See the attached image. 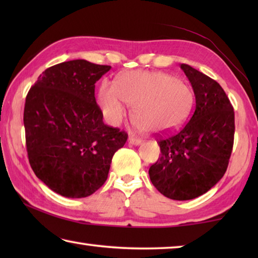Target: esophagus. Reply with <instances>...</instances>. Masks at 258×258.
Returning <instances> with one entry per match:
<instances>
[{"label": "esophagus", "instance_id": "esophagus-1", "mask_svg": "<svg viewBox=\"0 0 258 258\" xmlns=\"http://www.w3.org/2000/svg\"><path fill=\"white\" fill-rule=\"evenodd\" d=\"M141 142H142L141 139L135 138V137H133V135H131V137L128 138V143L132 146H139V145H141Z\"/></svg>", "mask_w": 258, "mask_h": 258}]
</instances>
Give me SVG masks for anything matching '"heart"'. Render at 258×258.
<instances>
[{
	"instance_id": "b5f03b06",
	"label": "heart",
	"mask_w": 258,
	"mask_h": 258,
	"mask_svg": "<svg viewBox=\"0 0 258 258\" xmlns=\"http://www.w3.org/2000/svg\"><path fill=\"white\" fill-rule=\"evenodd\" d=\"M194 92L184 82L160 72H127L116 84L103 82L98 102L109 124L118 125L132 108V118L139 130L159 134L184 123L194 107Z\"/></svg>"
}]
</instances>
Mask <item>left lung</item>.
Returning <instances> with one entry per match:
<instances>
[{
	"instance_id": "obj_1",
	"label": "left lung",
	"mask_w": 258,
	"mask_h": 258,
	"mask_svg": "<svg viewBox=\"0 0 258 258\" xmlns=\"http://www.w3.org/2000/svg\"><path fill=\"white\" fill-rule=\"evenodd\" d=\"M196 97L184 127L158 141V160L149 168L152 184L165 197L190 200L206 194L223 177L232 152L234 111L216 81L181 63Z\"/></svg>"
}]
</instances>
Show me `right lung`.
Segmentation results:
<instances>
[{
    "label": "right lung",
    "mask_w": 258,
    "mask_h": 258,
    "mask_svg": "<svg viewBox=\"0 0 258 258\" xmlns=\"http://www.w3.org/2000/svg\"><path fill=\"white\" fill-rule=\"evenodd\" d=\"M86 60L47 68L26 97L24 125L29 164L52 191L84 198L106 182L112 156L127 134L107 126L94 97L110 71Z\"/></svg>",
    "instance_id": "obj_1"
}]
</instances>
